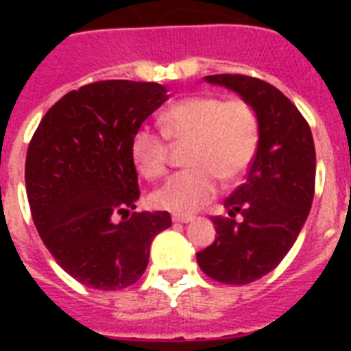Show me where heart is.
Here are the masks:
<instances>
[{
	"mask_svg": "<svg viewBox=\"0 0 351 351\" xmlns=\"http://www.w3.org/2000/svg\"><path fill=\"white\" fill-rule=\"evenodd\" d=\"M240 149H242V143L237 140H230V143H228V147H215L213 154H211V158H208L206 162H202L200 164V167H202L204 171H219L220 167H224V165L231 164L234 160V156H237V153H239ZM182 208H187V206H191V202L189 200H182Z\"/></svg>",
	"mask_w": 351,
	"mask_h": 351,
	"instance_id": "obj_1",
	"label": "heart"
}]
</instances>
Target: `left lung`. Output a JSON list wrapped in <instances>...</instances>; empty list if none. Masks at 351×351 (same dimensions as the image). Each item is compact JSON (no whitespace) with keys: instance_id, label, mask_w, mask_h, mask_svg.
<instances>
[{"instance_id":"obj_1","label":"left lung","mask_w":351,"mask_h":351,"mask_svg":"<svg viewBox=\"0 0 351 351\" xmlns=\"http://www.w3.org/2000/svg\"><path fill=\"white\" fill-rule=\"evenodd\" d=\"M151 82L104 80L47 111L27 149L25 184L43 244L85 286L114 291L142 277L167 211L136 208L138 129L165 100ZM118 210L120 217H112Z\"/></svg>"}]
</instances>
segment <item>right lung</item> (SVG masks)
<instances>
[{
    "instance_id": "right-lung-1",
    "label": "right lung",
    "mask_w": 351,
    "mask_h": 351,
    "mask_svg": "<svg viewBox=\"0 0 351 351\" xmlns=\"http://www.w3.org/2000/svg\"><path fill=\"white\" fill-rule=\"evenodd\" d=\"M206 82L234 90L258 121L247 180L213 219V244L197 253L208 277L242 286L273 271L299 237L315 193V147L299 109L273 85L242 74H215Z\"/></svg>"
}]
</instances>
